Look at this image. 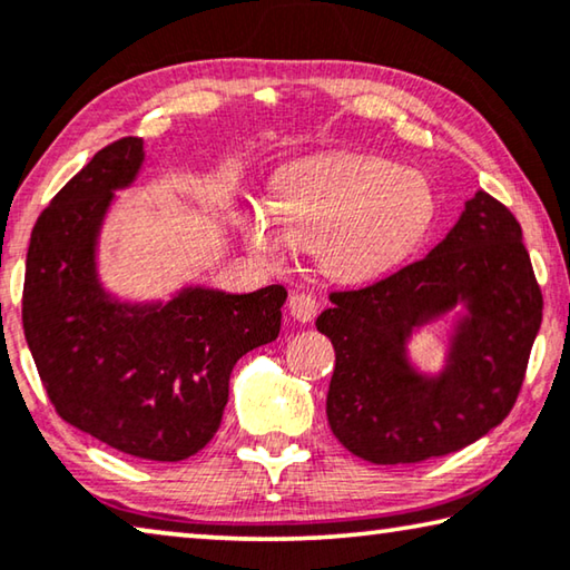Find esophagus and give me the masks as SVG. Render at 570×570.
I'll list each match as a JSON object with an SVG mask.
<instances>
[{
	"instance_id": "obj_1",
	"label": "esophagus",
	"mask_w": 570,
	"mask_h": 570,
	"mask_svg": "<svg viewBox=\"0 0 570 570\" xmlns=\"http://www.w3.org/2000/svg\"><path fill=\"white\" fill-rule=\"evenodd\" d=\"M288 312H292V317H294L296 322L306 324V322H312L314 317H317L320 304H317V299H314L312 294L296 292V294L288 296Z\"/></svg>"
}]
</instances>
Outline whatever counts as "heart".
I'll return each instance as SVG.
<instances>
[{
    "label": "heart",
    "instance_id": "obj_1",
    "mask_svg": "<svg viewBox=\"0 0 570 570\" xmlns=\"http://www.w3.org/2000/svg\"><path fill=\"white\" fill-rule=\"evenodd\" d=\"M436 195L426 175L370 155L312 157L274 183V210L240 215L246 246L271 266L292 248L317 250L324 274L342 284L385 276L426 236Z\"/></svg>",
    "mask_w": 570,
    "mask_h": 570
}]
</instances>
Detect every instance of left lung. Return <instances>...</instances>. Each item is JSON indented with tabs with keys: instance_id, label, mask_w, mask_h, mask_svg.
<instances>
[{
	"instance_id": "8db88e82",
	"label": "left lung",
	"mask_w": 570,
	"mask_h": 570,
	"mask_svg": "<svg viewBox=\"0 0 570 570\" xmlns=\"http://www.w3.org/2000/svg\"><path fill=\"white\" fill-rule=\"evenodd\" d=\"M330 299L317 317L337 357L330 429L373 464L444 456L502 423L543 320L520 223L482 189L426 258ZM433 323L448 324L445 365L423 371L410 342Z\"/></svg>"
}]
</instances>
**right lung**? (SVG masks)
Here are the masks:
<instances>
[{
  "label": "right lung",
  "instance_id": "add662e5",
  "mask_svg": "<svg viewBox=\"0 0 570 570\" xmlns=\"http://www.w3.org/2000/svg\"><path fill=\"white\" fill-rule=\"evenodd\" d=\"M144 157L137 137L108 144L45 207L27 250L22 324L62 421L124 454L183 462L218 431L238 360L278 337L286 288L185 284L169 299L106 288L98 243Z\"/></svg>",
  "mask_w": 570,
  "mask_h": 570
}]
</instances>
